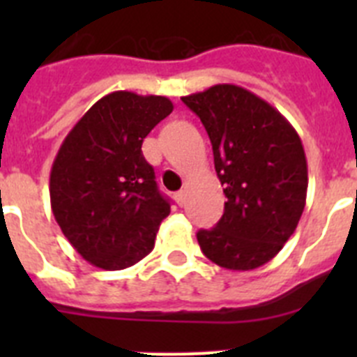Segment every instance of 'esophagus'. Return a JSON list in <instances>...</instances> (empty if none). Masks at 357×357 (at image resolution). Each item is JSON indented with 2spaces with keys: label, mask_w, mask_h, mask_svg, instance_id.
I'll use <instances>...</instances> for the list:
<instances>
[{
  "label": "esophagus",
  "mask_w": 357,
  "mask_h": 357,
  "mask_svg": "<svg viewBox=\"0 0 357 357\" xmlns=\"http://www.w3.org/2000/svg\"><path fill=\"white\" fill-rule=\"evenodd\" d=\"M175 200H176V204H178V206L184 207L185 206V191H176Z\"/></svg>",
  "instance_id": "1"
}]
</instances>
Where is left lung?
<instances>
[{"instance_id":"left-lung-1","label":"left lung","mask_w":357,"mask_h":357,"mask_svg":"<svg viewBox=\"0 0 357 357\" xmlns=\"http://www.w3.org/2000/svg\"><path fill=\"white\" fill-rule=\"evenodd\" d=\"M182 102L209 134L227 197L216 227L198 230V245L227 270L263 266L284 247L304 211L307 162L301 137L279 110L239 85H213Z\"/></svg>"}]
</instances>
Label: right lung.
Returning <instances> with one entry per match:
<instances>
[{"mask_svg":"<svg viewBox=\"0 0 357 357\" xmlns=\"http://www.w3.org/2000/svg\"><path fill=\"white\" fill-rule=\"evenodd\" d=\"M172 110L166 96L107 94L71 128L53 160V216L94 266L123 270L153 248L169 200L160 195L141 146Z\"/></svg>","mask_w":357,"mask_h":357,"instance_id":"add662e5","label":"right lung"}]
</instances>
